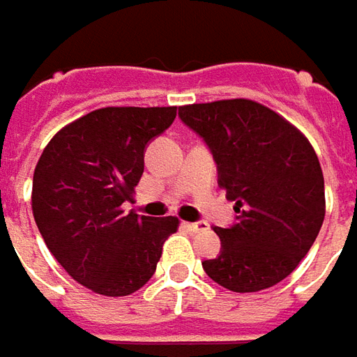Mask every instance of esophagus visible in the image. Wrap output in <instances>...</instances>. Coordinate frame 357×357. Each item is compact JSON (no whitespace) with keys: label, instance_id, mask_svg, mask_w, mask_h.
<instances>
[{"label":"esophagus","instance_id":"obj_1","mask_svg":"<svg viewBox=\"0 0 357 357\" xmlns=\"http://www.w3.org/2000/svg\"><path fill=\"white\" fill-rule=\"evenodd\" d=\"M185 227L190 229V231H193V233H202V231H207V223L205 221H195V223H183Z\"/></svg>","mask_w":357,"mask_h":357}]
</instances>
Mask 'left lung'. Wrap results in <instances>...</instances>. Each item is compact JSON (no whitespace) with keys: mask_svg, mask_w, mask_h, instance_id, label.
Listing matches in <instances>:
<instances>
[{"mask_svg":"<svg viewBox=\"0 0 357 357\" xmlns=\"http://www.w3.org/2000/svg\"><path fill=\"white\" fill-rule=\"evenodd\" d=\"M178 114L213 154L217 183L237 213L231 227H215L221 251L203 271L233 292L275 287L306 257L324 221V176L310 142L247 98L179 106Z\"/></svg>","mask_w":357,"mask_h":357,"instance_id":"1","label":"left lung"}]
</instances>
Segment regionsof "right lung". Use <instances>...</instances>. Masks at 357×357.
<instances>
[{
  "mask_svg": "<svg viewBox=\"0 0 357 357\" xmlns=\"http://www.w3.org/2000/svg\"><path fill=\"white\" fill-rule=\"evenodd\" d=\"M176 106H108L75 120L47 144L33 174L35 223L61 266L82 287L126 296L155 273L178 217L126 213L148 144Z\"/></svg>",
  "mask_w": 357,
  "mask_h": 357,
  "instance_id": "1",
  "label": "right lung"
}]
</instances>
